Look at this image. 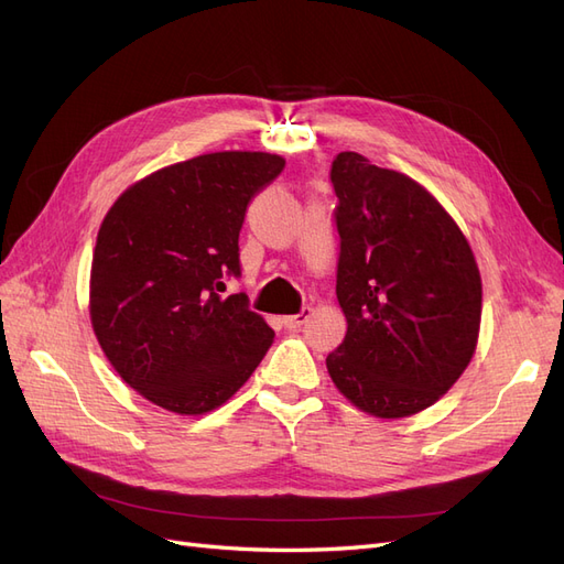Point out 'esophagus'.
<instances>
[{"mask_svg": "<svg viewBox=\"0 0 564 564\" xmlns=\"http://www.w3.org/2000/svg\"><path fill=\"white\" fill-rule=\"evenodd\" d=\"M311 317V308H303L301 313H296V315H289V317H284L282 319V324H284V329H299V327H303L305 324V319Z\"/></svg>", "mask_w": 564, "mask_h": 564, "instance_id": "34e87169", "label": "esophagus"}]
</instances>
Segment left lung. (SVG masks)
I'll use <instances>...</instances> for the list:
<instances>
[{
    "label": "left lung",
    "instance_id": "1",
    "mask_svg": "<svg viewBox=\"0 0 564 564\" xmlns=\"http://www.w3.org/2000/svg\"><path fill=\"white\" fill-rule=\"evenodd\" d=\"M336 296L348 319L327 355L336 388L381 419L431 406L475 352L482 284L464 232L404 174L357 152L332 162Z\"/></svg>",
    "mask_w": 564,
    "mask_h": 564
}]
</instances>
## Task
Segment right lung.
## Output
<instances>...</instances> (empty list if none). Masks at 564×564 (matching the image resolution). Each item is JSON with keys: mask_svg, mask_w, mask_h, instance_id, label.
I'll return each instance as SVG.
<instances>
[{"mask_svg": "<svg viewBox=\"0 0 564 564\" xmlns=\"http://www.w3.org/2000/svg\"><path fill=\"white\" fill-rule=\"evenodd\" d=\"M284 160L212 152L131 185L98 230L91 324L133 390L176 414H204L245 386L275 332L247 294L220 299L240 278V230L251 199Z\"/></svg>", "mask_w": 564, "mask_h": 564, "instance_id": "1", "label": "right lung"}]
</instances>
